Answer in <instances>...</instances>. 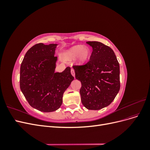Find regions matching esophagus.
Listing matches in <instances>:
<instances>
[{
    "mask_svg": "<svg viewBox=\"0 0 150 150\" xmlns=\"http://www.w3.org/2000/svg\"><path fill=\"white\" fill-rule=\"evenodd\" d=\"M71 74L74 77L75 76V72H74V69H72H72H71Z\"/></svg>",
    "mask_w": 150,
    "mask_h": 150,
    "instance_id": "1",
    "label": "esophagus"
}]
</instances>
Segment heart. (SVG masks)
<instances>
[{
	"instance_id": "heart-1",
	"label": "heart",
	"mask_w": 150,
	"mask_h": 150,
	"mask_svg": "<svg viewBox=\"0 0 150 150\" xmlns=\"http://www.w3.org/2000/svg\"><path fill=\"white\" fill-rule=\"evenodd\" d=\"M91 55V50L87 46H83L81 45L75 46L71 47L66 53V57L68 59L71 61L76 58V62L78 64H83L87 61Z\"/></svg>"
}]
</instances>
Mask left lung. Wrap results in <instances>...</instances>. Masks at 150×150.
I'll return each instance as SVG.
<instances>
[{
	"label": "left lung",
	"instance_id": "8db88e82",
	"mask_svg": "<svg viewBox=\"0 0 150 150\" xmlns=\"http://www.w3.org/2000/svg\"><path fill=\"white\" fill-rule=\"evenodd\" d=\"M86 43L93 47L89 61L73 68L81 83V102L88 110H98L110 105L119 92L120 64L111 47L97 41Z\"/></svg>",
	"mask_w": 150,
	"mask_h": 150
}]
</instances>
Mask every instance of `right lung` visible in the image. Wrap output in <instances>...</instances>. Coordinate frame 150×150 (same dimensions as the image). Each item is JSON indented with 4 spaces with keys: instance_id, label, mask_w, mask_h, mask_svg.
Masks as SVG:
<instances>
[{
    "instance_id": "1",
    "label": "right lung",
    "mask_w": 150,
    "mask_h": 150,
    "mask_svg": "<svg viewBox=\"0 0 150 150\" xmlns=\"http://www.w3.org/2000/svg\"><path fill=\"white\" fill-rule=\"evenodd\" d=\"M56 44L39 43L30 48L20 69V88L30 105L42 112L60 108L63 94L74 79L71 67L55 72Z\"/></svg>"
}]
</instances>
